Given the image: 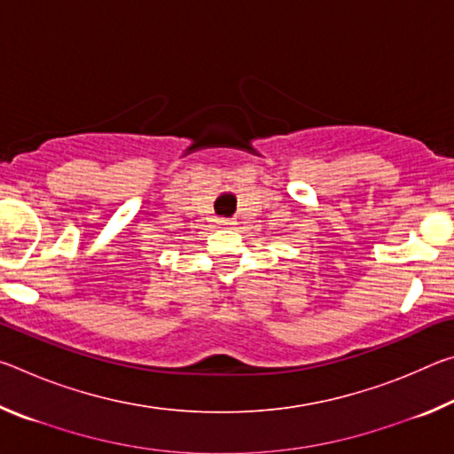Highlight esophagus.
Returning a JSON list of instances; mask_svg holds the SVG:
<instances>
[{"label": "esophagus", "mask_w": 454, "mask_h": 454, "mask_svg": "<svg viewBox=\"0 0 454 454\" xmlns=\"http://www.w3.org/2000/svg\"><path fill=\"white\" fill-rule=\"evenodd\" d=\"M218 224H220V226H230V224H234V220H230V218H220V220H218Z\"/></svg>", "instance_id": "obj_1"}]
</instances>
